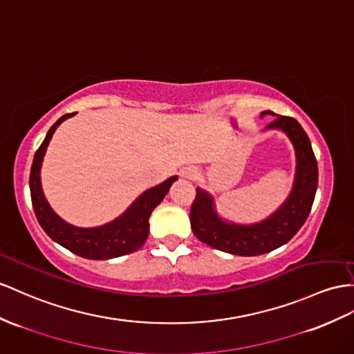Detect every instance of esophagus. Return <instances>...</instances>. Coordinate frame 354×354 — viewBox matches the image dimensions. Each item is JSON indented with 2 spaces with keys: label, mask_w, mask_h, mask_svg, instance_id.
<instances>
[{
  "label": "esophagus",
  "mask_w": 354,
  "mask_h": 354,
  "mask_svg": "<svg viewBox=\"0 0 354 354\" xmlns=\"http://www.w3.org/2000/svg\"><path fill=\"white\" fill-rule=\"evenodd\" d=\"M183 176L189 178V179H193V178H196V176H197V170H194V169H185V170L183 171Z\"/></svg>",
  "instance_id": "esophagus-1"
}]
</instances>
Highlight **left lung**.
I'll return each mask as SVG.
<instances>
[{
  "instance_id": "obj_1",
  "label": "left lung",
  "mask_w": 354,
  "mask_h": 354,
  "mask_svg": "<svg viewBox=\"0 0 354 354\" xmlns=\"http://www.w3.org/2000/svg\"><path fill=\"white\" fill-rule=\"evenodd\" d=\"M265 115L275 116L265 130L283 131L295 149L293 185L284 203L265 220L239 224L223 218L216 211L214 196L198 187L189 212L192 230L198 241L234 256H260L287 243L310 215L319 184L317 160L302 125L295 118L275 115L272 111L260 113Z\"/></svg>"
}]
</instances>
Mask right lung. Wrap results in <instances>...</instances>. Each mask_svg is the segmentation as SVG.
<instances>
[{
  "instance_id": "obj_1",
  "label": "right lung",
  "mask_w": 354,
  "mask_h": 354,
  "mask_svg": "<svg viewBox=\"0 0 354 354\" xmlns=\"http://www.w3.org/2000/svg\"><path fill=\"white\" fill-rule=\"evenodd\" d=\"M75 115L76 113H67L61 116L50 127L34 156L30 174V192L35 216L41 229L52 241L75 252L76 256L91 260H109L130 254L138 251L148 239L149 216L166 197L178 176H170L165 183L143 192L120 216L106 224L95 225V227H77L62 220L44 197L40 174L44 153H46L53 133L62 122Z\"/></svg>"
}]
</instances>
